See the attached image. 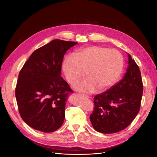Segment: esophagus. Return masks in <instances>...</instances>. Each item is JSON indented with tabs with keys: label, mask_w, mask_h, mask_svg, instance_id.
Wrapping results in <instances>:
<instances>
[{
	"label": "esophagus",
	"mask_w": 157,
	"mask_h": 157,
	"mask_svg": "<svg viewBox=\"0 0 157 157\" xmlns=\"http://www.w3.org/2000/svg\"><path fill=\"white\" fill-rule=\"evenodd\" d=\"M80 96H84V97H86V98H90L88 96H87V95H85V94H80Z\"/></svg>",
	"instance_id": "esophagus-1"
}]
</instances>
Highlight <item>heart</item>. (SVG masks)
Returning <instances> with one entry per match:
<instances>
[{
  "mask_svg": "<svg viewBox=\"0 0 157 157\" xmlns=\"http://www.w3.org/2000/svg\"><path fill=\"white\" fill-rule=\"evenodd\" d=\"M124 66L122 54L115 49L91 46L80 49L76 55L69 54L63 63L67 81L73 84L84 75L88 78L74 85L78 91L93 93L110 88L121 75Z\"/></svg>",
  "mask_w": 157,
  "mask_h": 157,
  "instance_id": "heart-1",
  "label": "heart"
}]
</instances>
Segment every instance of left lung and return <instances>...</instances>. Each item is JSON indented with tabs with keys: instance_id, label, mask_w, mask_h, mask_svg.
I'll return each instance as SVG.
<instances>
[{
	"instance_id": "8db88e82",
	"label": "left lung",
	"mask_w": 157,
	"mask_h": 157,
	"mask_svg": "<svg viewBox=\"0 0 157 157\" xmlns=\"http://www.w3.org/2000/svg\"><path fill=\"white\" fill-rule=\"evenodd\" d=\"M128 56V67L123 78L94 99L95 107L90 119L94 129L103 134L125 129L140 111L144 89L141 72Z\"/></svg>"
}]
</instances>
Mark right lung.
Here are the masks:
<instances>
[{
  "label": "right lung",
  "mask_w": 157,
  "mask_h": 157,
  "mask_svg": "<svg viewBox=\"0 0 157 157\" xmlns=\"http://www.w3.org/2000/svg\"><path fill=\"white\" fill-rule=\"evenodd\" d=\"M78 42L55 39L34 51L19 73L16 98L27 125L52 132L63 124L65 104L73 91L61 77L65 54Z\"/></svg>",
  "instance_id": "1"
}]
</instances>
